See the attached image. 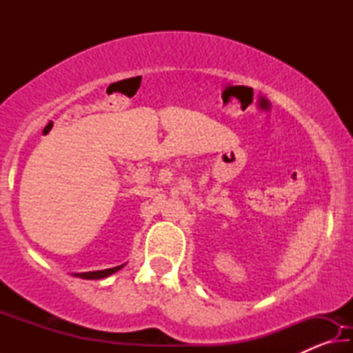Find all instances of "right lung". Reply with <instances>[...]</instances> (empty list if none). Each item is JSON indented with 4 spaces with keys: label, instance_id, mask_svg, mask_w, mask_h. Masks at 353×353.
<instances>
[{
    "label": "right lung",
    "instance_id": "obj_1",
    "mask_svg": "<svg viewBox=\"0 0 353 353\" xmlns=\"http://www.w3.org/2000/svg\"><path fill=\"white\" fill-rule=\"evenodd\" d=\"M124 265L121 266H115V268H110V270H103V271H90V272H82V274H74L76 277H81V279H87V280H97V279H104V277H109L112 276L113 272H117L121 270Z\"/></svg>",
    "mask_w": 353,
    "mask_h": 353
}]
</instances>
